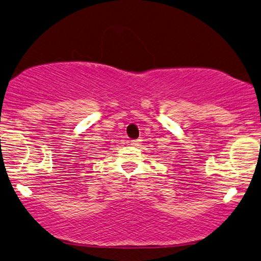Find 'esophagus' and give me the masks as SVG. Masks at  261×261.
I'll list each match as a JSON object with an SVG mask.
<instances>
[{
	"label": "esophagus",
	"mask_w": 261,
	"mask_h": 261,
	"mask_svg": "<svg viewBox=\"0 0 261 261\" xmlns=\"http://www.w3.org/2000/svg\"><path fill=\"white\" fill-rule=\"evenodd\" d=\"M130 144H131V146H134V147H138V146H140V144H141V140H134V141H131Z\"/></svg>",
	"instance_id": "34e87169"
}]
</instances>
